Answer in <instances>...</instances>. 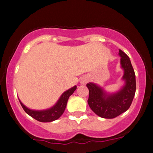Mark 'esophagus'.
<instances>
[{
	"label": "esophagus",
	"mask_w": 153,
	"mask_h": 153,
	"mask_svg": "<svg viewBox=\"0 0 153 153\" xmlns=\"http://www.w3.org/2000/svg\"><path fill=\"white\" fill-rule=\"evenodd\" d=\"M88 82V79H87V78H82L81 79V83L82 84V85H85L86 83H87Z\"/></svg>",
	"instance_id": "esophagus-1"
}]
</instances>
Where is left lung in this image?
<instances>
[{
    "mask_svg": "<svg viewBox=\"0 0 153 153\" xmlns=\"http://www.w3.org/2000/svg\"><path fill=\"white\" fill-rule=\"evenodd\" d=\"M120 64L124 69L123 79L126 85L117 93L107 94L102 88L94 83L87 84L89 95L88 104L96 114L105 119H114L128 110L136 91V79L130 59L123 51L119 50Z\"/></svg>",
    "mask_w": 153,
    "mask_h": 153,
    "instance_id": "obj_1",
    "label": "left lung"
}]
</instances>
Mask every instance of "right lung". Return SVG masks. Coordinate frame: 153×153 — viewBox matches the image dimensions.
I'll list each match as a JSON object with an SVG mask.
<instances>
[{"label": "right lung", "instance_id": "add662e5", "mask_svg": "<svg viewBox=\"0 0 153 153\" xmlns=\"http://www.w3.org/2000/svg\"><path fill=\"white\" fill-rule=\"evenodd\" d=\"M76 86H75V87H72L71 89L66 91L61 96V97L59 98V100L57 101L56 105H54L53 107H51V108L46 109V110H32V109H30L25 107L20 100H19V102H20L21 106H22L23 109H24L25 112L30 116V117L34 118V119L40 122H51L58 119L62 115V114L64 113V110H65L68 98L76 91Z\"/></svg>", "mask_w": 153, "mask_h": 153}]
</instances>
